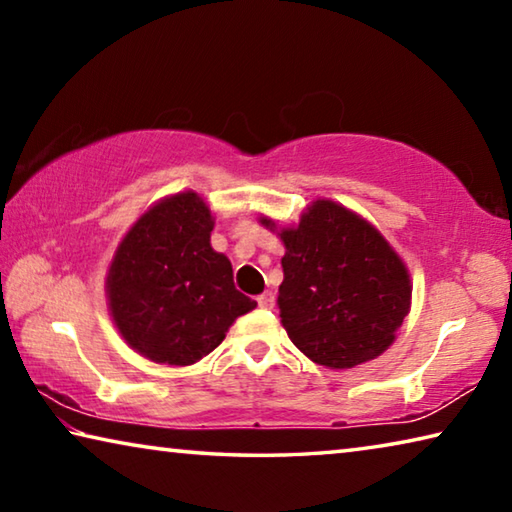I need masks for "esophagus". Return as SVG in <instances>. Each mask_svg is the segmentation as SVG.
<instances>
[{
    "mask_svg": "<svg viewBox=\"0 0 512 512\" xmlns=\"http://www.w3.org/2000/svg\"><path fill=\"white\" fill-rule=\"evenodd\" d=\"M257 302H259V307H262V309H273L275 307V296L271 291H266L257 298Z\"/></svg>",
    "mask_w": 512,
    "mask_h": 512,
    "instance_id": "1",
    "label": "esophagus"
}]
</instances>
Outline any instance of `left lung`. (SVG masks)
<instances>
[{"instance_id":"left-lung-1","label":"left lung","mask_w":512,"mask_h":512,"mask_svg":"<svg viewBox=\"0 0 512 512\" xmlns=\"http://www.w3.org/2000/svg\"><path fill=\"white\" fill-rule=\"evenodd\" d=\"M280 239L287 253L277 307L293 345L327 368L379 357L411 305L409 273L388 241L332 201H316Z\"/></svg>"}]
</instances>
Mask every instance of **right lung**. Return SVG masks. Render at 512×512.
<instances>
[{
	"label": "right lung",
	"instance_id": "1",
	"mask_svg": "<svg viewBox=\"0 0 512 512\" xmlns=\"http://www.w3.org/2000/svg\"><path fill=\"white\" fill-rule=\"evenodd\" d=\"M210 207L194 192L153 205L121 241L108 273L115 325L133 350L189 366L219 348L235 318L257 307L214 253Z\"/></svg>",
	"mask_w": 512,
	"mask_h": 512
}]
</instances>
